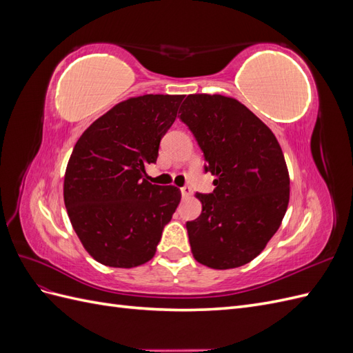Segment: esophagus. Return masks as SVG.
<instances>
[{"label":"esophagus","mask_w":353,"mask_h":353,"mask_svg":"<svg viewBox=\"0 0 353 353\" xmlns=\"http://www.w3.org/2000/svg\"><path fill=\"white\" fill-rule=\"evenodd\" d=\"M191 193H193V190H191L190 187H183V188H181V194H183V197H184V199L190 197V196H191Z\"/></svg>","instance_id":"1"}]
</instances>
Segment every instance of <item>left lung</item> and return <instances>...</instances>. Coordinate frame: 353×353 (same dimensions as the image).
Segmentation results:
<instances>
[{
  "instance_id": "obj_1",
  "label": "left lung",
  "mask_w": 353,
  "mask_h": 353,
  "mask_svg": "<svg viewBox=\"0 0 353 353\" xmlns=\"http://www.w3.org/2000/svg\"><path fill=\"white\" fill-rule=\"evenodd\" d=\"M215 176L199 194L201 213L187 222L194 259L213 270L253 261L280 228L290 200V176L274 132L237 99L190 94L181 105Z\"/></svg>"
}]
</instances>
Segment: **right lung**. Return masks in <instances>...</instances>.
<instances>
[{
  "instance_id": "right-lung-1",
  "label": "right lung",
  "mask_w": 353,
  "mask_h": 353,
  "mask_svg": "<svg viewBox=\"0 0 353 353\" xmlns=\"http://www.w3.org/2000/svg\"><path fill=\"white\" fill-rule=\"evenodd\" d=\"M184 95L131 97L94 121L73 147L63 183L72 227L92 258L113 268L150 261L181 201L175 185L148 183L159 144Z\"/></svg>"
}]
</instances>
